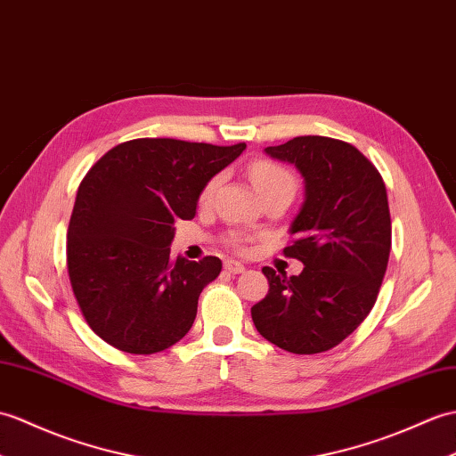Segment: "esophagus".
<instances>
[{
    "mask_svg": "<svg viewBox=\"0 0 456 456\" xmlns=\"http://www.w3.org/2000/svg\"><path fill=\"white\" fill-rule=\"evenodd\" d=\"M225 272H229V273H242V272H245V266H242V264L237 262V260H227L225 262Z\"/></svg>",
    "mask_w": 456,
    "mask_h": 456,
    "instance_id": "esophagus-1",
    "label": "esophagus"
}]
</instances>
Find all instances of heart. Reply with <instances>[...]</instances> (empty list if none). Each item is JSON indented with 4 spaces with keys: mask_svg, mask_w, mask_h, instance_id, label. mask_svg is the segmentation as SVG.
<instances>
[{
    "mask_svg": "<svg viewBox=\"0 0 456 456\" xmlns=\"http://www.w3.org/2000/svg\"><path fill=\"white\" fill-rule=\"evenodd\" d=\"M248 176L252 180L254 190H256L260 196L276 192V190H289V192H295V176L280 163H273V161L252 163L248 168ZM216 186H217V178H211L202 190V200H209L211 194H214Z\"/></svg>",
    "mask_w": 456,
    "mask_h": 456,
    "instance_id": "1",
    "label": "heart"
}]
</instances>
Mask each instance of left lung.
<instances>
[{
	"label": "left lung",
	"instance_id": "left-lung-1",
	"mask_svg": "<svg viewBox=\"0 0 456 456\" xmlns=\"http://www.w3.org/2000/svg\"><path fill=\"white\" fill-rule=\"evenodd\" d=\"M264 151L305 178L293 242L283 248L305 268L291 278L262 268L270 291L250 309L252 322L285 352H328L371 313L385 278L393 227L383 176L354 145L324 135Z\"/></svg>",
	"mask_w": 456,
	"mask_h": 456
}]
</instances>
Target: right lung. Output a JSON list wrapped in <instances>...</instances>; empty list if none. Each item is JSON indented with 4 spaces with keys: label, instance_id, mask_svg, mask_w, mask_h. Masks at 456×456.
I'll return each instance as SVG.
<instances>
[{
    "label": "right lung",
    "instance_id": "right-lung-1",
    "mask_svg": "<svg viewBox=\"0 0 456 456\" xmlns=\"http://www.w3.org/2000/svg\"><path fill=\"white\" fill-rule=\"evenodd\" d=\"M247 143L142 137L104 153L81 180L68 227V272L91 330L126 354H157L188 334L217 256L171 258L178 219Z\"/></svg>",
    "mask_w": 456,
    "mask_h": 456
}]
</instances>
